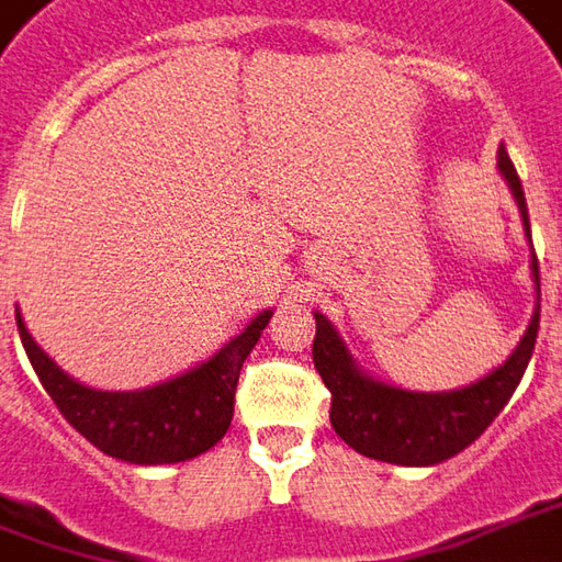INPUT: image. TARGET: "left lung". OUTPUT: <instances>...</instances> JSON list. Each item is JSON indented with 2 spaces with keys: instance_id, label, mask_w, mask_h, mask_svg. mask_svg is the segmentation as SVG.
<instances>
[{
  "instance_id": "left-lung-1",
  "label": "left lung",
  "mask_w": 562,
  "mask_h": 562,
  "mask_svg": "<svg viewBox=\"0 0 562 562\" xmlns=\"http://www.w3.org/2000/svg\"><path fill=\"white\" fill-rule=\"evenodd\" d=\"M497 167H501L504 180L510 183L513 199L519 204V214H522L526 233H529V207H526L522 183H519V173L504 146L497 151ZM532 270L535 282H538L535 255ZM538 295H541V289H538ZM314 319H317L314 367L333 395L329 423H333L336 436L348 448H355L358 454L373 457L382 463L432 467V463H441L448 457L460 454L463 448H470L475 438L492 426L494 416L504 411V404L516 392L519 379L529 367V358H532L541 307L535 311L532 323H529L522 341L516 345V351L494 373L467 389L441 392V395L401 392V389H389L382 382L363 376L348 355V348L336 336V329L329 326V319L319 314H314Z\"/></svg>"
}]
</instances>
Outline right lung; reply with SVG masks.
<instances>
[{"label": "right lung", "mask_w": 562, "mask_h": 562, "mask_svg": "<svg viewBox=\"0 0 562 562\" xmlns=\"http://www.w3.org/2000/svg\"><path fill=\"white\" fill-rule=\"evenodd\" d=\"M270 317L273 314L263 311L245 326V333H239L229 345H223L207 363L143 392L87 389L74 382L68 373H61L40 351V345L24 329L21 314H18V333L43 389L80 436L108 457L139 467H158V463L192 460L226 436L233 423L239 370L261 339Z\"/></svg>", "instance_id": "obj_1"}]
</instances>
